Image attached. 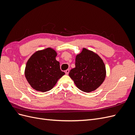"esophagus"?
<instances>
[{"instance_id": "34e87169", "label": "esophagus", "mask_w": 135, "mask_h": 135, "mask_svg": "<svg viewBox=\"0 0 135 135\" xmlns=\"http://www.w3.org/2000/svg\"><path fill=\"white\" fill-rule=\"evenodd\" d=\"M69 69H67L66 70H65V74H66V75H68L69 74Z\"/></svg>"}]
</instances>
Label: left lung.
Returning a JSON list of instances; mask_svg holds the SVG:
<instances>
[{
	"instance_id": "1",
	"label": "left lung",
	"mask_w": 135,
	"mask_h": 135,
	"mask_svg": "<svg viewBox=\"0 0 135 135\" xmlns=\"http://www.w3.org/2000/svg\"><path fill=\"white\" fill-rule=\"evenodd\" d=\"M69 76L80 90L90 92L99 88L106 76L105 65L99 56L83 48L75 57V68Z\"/></svg>"
}]
</instances>
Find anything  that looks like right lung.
Wrapping results in <instances>:
<instances>
[{
  "label": "right lung",
  "mask_w": 135,
  "mask_h": 135,
  "mask_svg": "<svg viewBox=\"0 0 135 135\" xmlns=\"http://www.w3.org/2000/svg\"><path fill=\"white\" fill-rule=\"evenodd\" d=\"M56 56L54 50L47 48L35 52L28 60L25 75L32 88L42 92L50 91L65 74Z\"/></svg>",
  "instance_id": "obj_1"
}]
</instances>
